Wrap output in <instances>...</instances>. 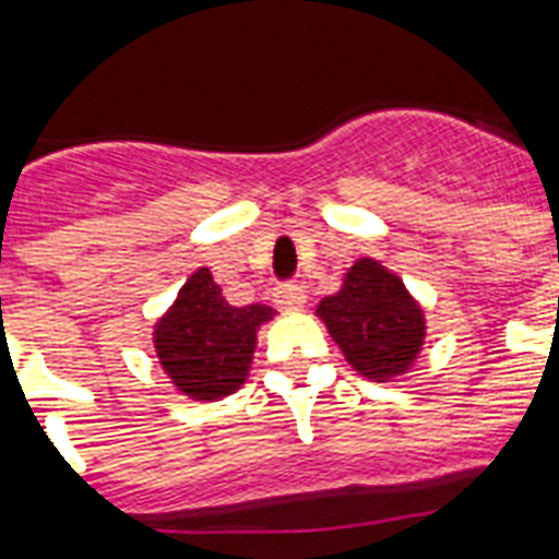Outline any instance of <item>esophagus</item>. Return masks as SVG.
Listing matches in <instances>:
<instances>
[{"mask_svg":"<svg viewBox=\"0 0 559 559\" xmlns=\"http://www.w3.org/2000/svg\"><path fill=\"white\" fill-rule=\"evenodd\" d=\"M272 298H275V305L284 307V310H298V307H305L307 301L305 289L298 287V284H278V287L272 289Z\"/></svg>","mask_w":559,"mask_h":559,"instance_id":"1","label":"esophagus"}]
</instances>
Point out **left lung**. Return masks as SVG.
Wrapping results in <instances>:
<instances>
[{
  "mask_svg": "<svg viewBox=\"0 0 559 559\" xmlns=\"http://www.w3.org/2000/svg\"><path fill=\"white\" fill-rule=\"evenodd\" d=\"M316 313L345 359L368 380L403 373L424 345V310L403 281L371 258L354 263L340 293L322 298Z\"/></svg>",
  "mask_w": 559,
  "mask_h": 559,
  "instance_id": "obj_1",
  "label": "left lung"
}]
</instances>
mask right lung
<instances>
[{"label":"right lung","instance_id":"right-lung-1","mask_svg":"<svg viewBox=\"0 0 559 559\" xmlns=\"http://www.w3.org/2000/svg\"><path fill=\"white\" fill-rule=\"evenodd\" d=\"M266 305L235 307L202 266L179 289L153 333L162 368L193 400H217L240 389L254 354V331L270 322Z\"/></svg>","mask_w":559,"mask_h":559}]
</instances>
